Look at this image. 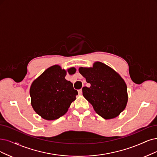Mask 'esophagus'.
Returning <instances> with one entry per match:
<instances>
[{
  "instance_id": "esophagus-1",
  "label": "esophagus",
  "mask_w": 157,
  "mask_h": 157,
  "mask_svg": "<svg viewBox=\"0 0 157 157\" xmlns=\"http://www.w3.org/2000/svg\"><path fill=\"white\" fill-rule=\"evenodd\" d=\"M78 93H79V94H80V95L82 94V89H81L78 90Z\"/></svg>"
}]
</instances>
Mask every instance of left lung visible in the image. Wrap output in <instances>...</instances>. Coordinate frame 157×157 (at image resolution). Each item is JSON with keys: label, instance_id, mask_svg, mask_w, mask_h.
I'll use <instances>...</instances> for the list:
<instances>
[{"label": "left lung", "instance_id": "1", "mask_svg": "<svg viewBox=\"0 0 157 157\" xmlns=\"http://www.w3.org/2000/svg\"><path fill=\"white\" fill-rule=\"evenodd\" d=\"M79 71L90 84L83 87V95L98 115L111 119L124 111L128 99L127 86L118 73L101 62L91 68L81 67Z\"/></svg>", "mask_w": 157, "mask_h": 157}]
</instances>
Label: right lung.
Listing matches in <instances>:
<instances>
[{"mask_svg":"<svg viewBox=\"0 0 157 157\" xmlns=\"http://www.w3.org/2000/svg\"><path fill=\"white\" fill-rule=\"evenodd\" d=\"M68 72L72 74L75 69L71 68ZM66 75L65 70L54 65L46 69L32 84V105L45 120H54L63 116L78 94L73 84L65 78Z\"/></svg>","mask_w":157,"mask_h":157,"instance_id":"add662e5","label":"right lung"}]
</instances>
